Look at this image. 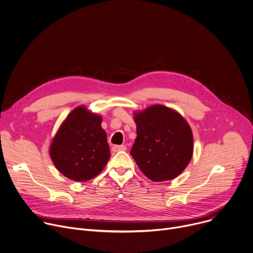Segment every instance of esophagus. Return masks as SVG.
<instances>
[{
    "mask_svg": "<svg viewBox=\"0 0 253 253\" xmlns=\"http://www.w3.org/2000/svg\"><path fill=\"white\" fill-rule=\"evenodd\" d=\"M127 149V147L125 145H115L112 147V152L116 153L119 151H125Z\"/></svg>",
    "mask_w": 253,
    "mask_h": 253,
    "instance_id": "esophagus-1",
    "label": "esophagus"
}]
</instances>
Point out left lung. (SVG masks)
I'll return each instance as SVG.
<instances>
[{"label":"left lung","instance_id":"left-lung-1","mask_svg":"<svg viewBox=\"0 0 253 253\" xmlns=\"http://www.w3.org/2000/svg\"><path fill=\"white\" fill-rule=\"evenodd\" d=\"M134 120L137 138L130 154L140 170L157 182L177 177L193 153V136L188 123L162 105L136 113Z\"/></svg>","mask_w":253,"mask_h":253}]
</instances>
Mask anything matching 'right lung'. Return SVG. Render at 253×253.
<instances>
[{"mask_svg":"<svg viewBox=\"0 0 253 253\" xmlns=\"http://www.w3.org/2000/svg\"><path fill=\"white\" fill-rule=\"evenodd\" d=\"M102 118L78 107L66 118L50 148L56 168L74 181H87L97 176L110 158Z\"/></svg>","mask_w":253,"mask_h":253,"instance_id":"obj_1","label":"right lung"}]
</instances>
